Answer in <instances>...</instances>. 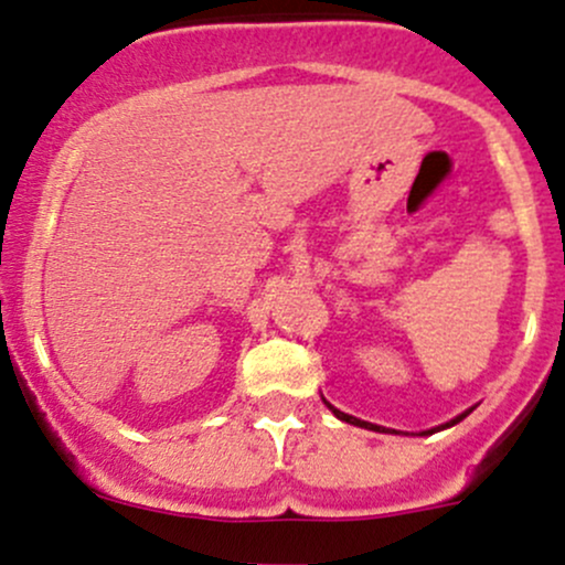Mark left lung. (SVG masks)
I'll use <instances>...</instances> for the list:
<instances>
[{
	"label": "left lung",
	"instance_id": "8db88e82",
	"mask_svg": "<svg viewBox=\"0 0 565 565\" xmlns=\"http://www.w3.org/2000/svg\"><path fill=\"white\" fill-rule=\"evenodd\" d=\"M322 401H324V397H322ZM324 403H328V401H324ZM328 408H330V412H332V414H335V417H338V419H341V423H349V425H358V427H365V430H376V433H395V430H387V427H382V425H373V423H362V419H358V417H352V414H343V412H338V408H335V406H330V403H328ZM468 412H471V408H468ZM468 412H462V414H460V417H455V419H452V423H447V425H441V427H433V430H425V433H423V436H427V433H436V430H444V427H452V425H457V423H460V419H466V417H468Z\"/></svg>",
	"mask_w": 565,
	"mask_h": 565
}]
</instances>
